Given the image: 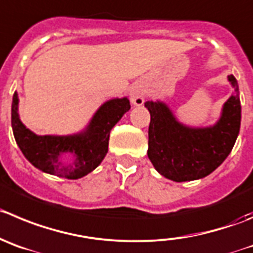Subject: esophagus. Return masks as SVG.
<instances>
[{
	"mask_svg": "<svg viewBox=\"0 0 253 253\" xmlns=\"http://www.w3.org/2000/svg\"><path fill=\"white\" fill-rule=\"evenodd\" d=\"M146 98V89L141 84H136L131 91V101L133 105L141 106L145 102Z\"/></svg>",
	"mask_w": 253,
	"mask_h": 253,
	"instance_id": "1",
	"label": "esophagus"
}]
</instances>
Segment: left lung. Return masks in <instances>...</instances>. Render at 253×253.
<instances>
[{"label":"left lung","mask_w":253,"mask_h":253,"mask_svg":"<svg viewBox=\"0 0 253 253\" xmlns=\"http://www.w3.org/2000/svg\"><path fill=\"white\" fill-rule=\"evenodd\" d=\"M228 81L236 93L223 106L222 116L213 127L188 128L178 124L165 103L147 101L150 111L148 159L166 178L185 182L206 177L226 160L240 132L241 102L237 80Z\"/></svg>","instance_id":"8db88e82"}]
</instances>
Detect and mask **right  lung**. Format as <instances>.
Masks as SVG:
<instances>
[{"label": "right lung", "instance_id": "1", "mask_svg": "<svg viewBox=\"0 0 253 253\" xmlns=\"http://www.w3.org/2000/svg\"><path fill=\"white\" fill-rule=\"evenodd\" d=\"M15 92L11 110L13 136L26 159L46 173L77 180L93 171L108 151L110 132L129 110V101H107L93 116L86 132L73 136H37L26 128L17 113Z\"/></svg>", "mask_w": 253, "mask_h": 253}]
</instances>
